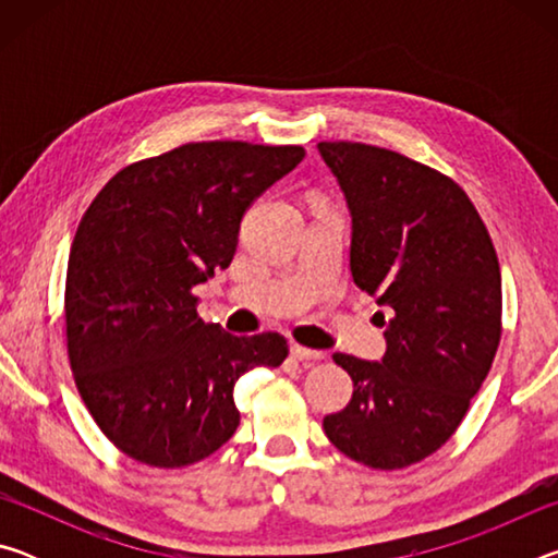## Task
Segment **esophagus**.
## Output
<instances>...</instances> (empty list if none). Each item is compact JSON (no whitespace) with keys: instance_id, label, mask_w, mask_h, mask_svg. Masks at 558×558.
<instances>
[{"instance_id":"34e87169","label":"esophagus","mask_w":558,"mask_h":558,"mask_svg":"<svg viewBox=\"0 0 558 558\" xmlns=\"http://www.w3.org/2000/svg\"><path fill=\"white\" fill-rule=\"evenodd\" d=\"M290 354H292V359H298V362H319V359H325L323 352H315V349H307L300 344H292Z\"/></svg>"}]
</instances>
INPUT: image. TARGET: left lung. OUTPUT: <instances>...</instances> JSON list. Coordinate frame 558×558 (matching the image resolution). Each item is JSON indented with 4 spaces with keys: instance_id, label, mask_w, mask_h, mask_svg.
I'll list each match as a JSON object with an SVG mask.
<instances>
[{
    "instance_id": "left-lung-1",
    "label": "left lung",
    "mask_w": 558,
    "mask_h": 558,
    "mask_svg": "<svg viewBox=\"0 0 558 558\" xmlns=\"http://www.w3.org/2000/svg\"><path fill=\"white\" fill-rule=\"evenodd\" d=\"M352 214L349 268L381 317L386 354L332 359L352 399L325 415L337 450L374 470L436 452L465 418L502 337V278L468 194L438 169L362 143H319Z\"/></svg>"
}]
</instances>
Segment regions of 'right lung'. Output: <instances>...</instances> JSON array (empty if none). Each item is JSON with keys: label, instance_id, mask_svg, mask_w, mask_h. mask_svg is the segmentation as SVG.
Wrapping results in <instances>:
<instances>
[{"label": "right lung", "instance_id": "add662e5", "mask_svg": "<svg viewBox=\"0 0 558 558\" xmlns=\"http://www.w3.org/2000/svg\"><path fill=\"white\" fill-rule=\"evenodd\" d=\"M305 157L298 145L189 143L128 165L83 214L65 272V347L93 421L128 458L194 465L241 423L233 386L280 366L286 337H233L194 288L231 266L243 214Z\"/></svg>", "mask_w": 558, "mask_h": 558}]
</instances>
